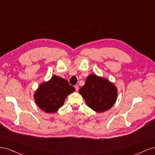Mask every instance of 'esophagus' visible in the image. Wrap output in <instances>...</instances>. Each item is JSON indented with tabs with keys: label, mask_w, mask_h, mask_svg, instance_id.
Masks as SVG:
<instances>
[{
	"label": "esophagus",
	"mask_w": 155,
	"mask_h": 155,
	"mask_svg": "<svg viewBox=\"0 0 155 155\" xmlns=\"http://www.w3.org/2000/svg\"><path fill=\"white\" fill-rule=\"evenodd\" d=\"M74 87H75V88H76V91H78V89H79V87H78V85H75V86H74Z\"/></svg>",
	"instance_id": "34e87169"
}]
</instances>
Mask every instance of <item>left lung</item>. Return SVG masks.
<instances>
[{
    "label": "left lung",
    "mask_w": 155,
    "mask_h": 155,
    "mask_svg": "<svg viewBox=\"0 0 155 155\" xmlns=\"http://www.w3.org/2000/svg\"><path fill=\"white\" fill-rule=\"evenodd\" d=\"M79 93L88 107L97 112L110 109L117 97V89L113 84L95 74L87 78L85 85L80 88Z\"/></svg>",
    "instance_id": "obj_1"
}]
</instances>
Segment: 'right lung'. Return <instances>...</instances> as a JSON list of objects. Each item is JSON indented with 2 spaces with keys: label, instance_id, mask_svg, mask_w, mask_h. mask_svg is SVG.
<instances>
[{
  "label": "right lung",
  "instance_id": "obj_1",
  "mask_svg": "<svg viewBox=\"0 0 155 155\" xmlns=\"http://www.w3.org/2000/svg\"><path fill=\"white\" fill-rule=\"evenodd\" d=\"M74 91L75 88L66 79L54 75L49 81L41 84L34 97L41 109L53 113L63 105L66 97Z\"/></svg>",
  "mask_w": 155,
  "mask_h": 155
}]
</instances>
